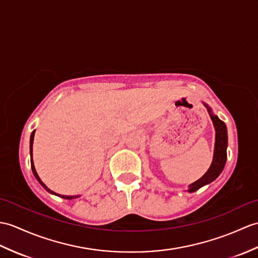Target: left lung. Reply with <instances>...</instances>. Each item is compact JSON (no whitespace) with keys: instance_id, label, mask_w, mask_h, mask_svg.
<instances>
[{"instance_id":"1","label":"left lung","mask_w":258,"mask_h":258,"mask_svg":"<svg viewBox=\"0 0 258 258\" xmlns=\"http://www.w3.org/2000/svg\"><path fill=\"white\" fill-rule=\"evenodd\" d=\"M209 113H210V116L212 122L215 127V146H214V156L213 161L210 166L209 170L203 175L199 180H197L192 184H190V189L188 190L189 192H194L198 189H200L203 185L212 182L214 179H217L219 175L222 172L225 161H226V147H227V131H226V125L223 121L217 116L213 115L212 112L207 104Z\"/></svg>"}]
</instances>
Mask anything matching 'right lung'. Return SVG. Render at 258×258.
<instances>
[{"mask_svg":"<svg viewBox=\"0 0 258 258\" xmlns=\"http://www.w3.org/2000/svg\"><path fill=\"white\" fill-rule=\"evenodd\" d=\"M34 134H35V132H33L32 133V135H31V164H32V169H33V173L35 175V177H36V179H37V180L39 181V183L43 185V187L48 191V192H50V194H53V195H56V196H58V197H60V198H63V199H74V198H77V197H69V196H61V195H58V194H55L53 192V191H51L49 188H47L46 187V184L40 180V178L38 177V175H37V172H36V169H35V167H34V163H33V142H34Z\"/></svg>","mask_w":258,"mask_h":258,"instance_id":"1","label":"right lung"}]
</instances>
